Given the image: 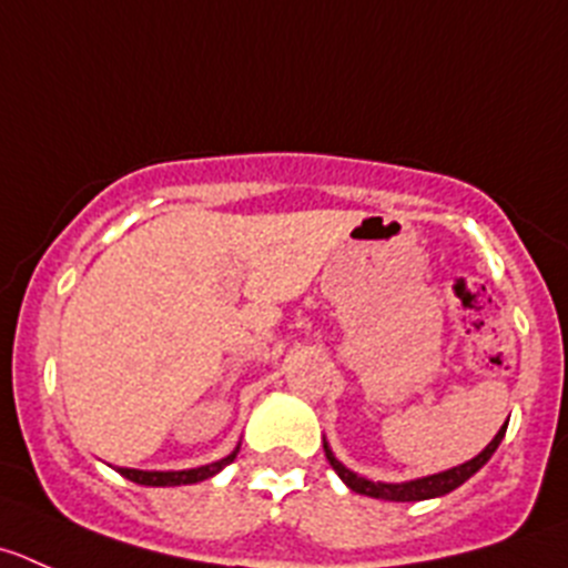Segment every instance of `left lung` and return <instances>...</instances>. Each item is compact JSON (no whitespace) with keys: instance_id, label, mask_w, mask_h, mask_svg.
<instances>
[{"instance_id":"8db88e82","label":"left lung","mask_w":568,"mask_h":568,"mask_svg":"<svg viewBox=\"0 0 568 568\" xmlns=\"http://www.w3.org/2000/svg\"><path fill=\"white\" fill-rule=\"evenodd\" d=\"M505 430H508V424H505L503 430L494 436V442L488 444V447L483 449L477 458H471L469 464L455 466V469L442 471V475H430V477H422V480H410V483H374V480H366V477L355 475V471H349L346 466H341L338 460H335V455L329 453L327 444H324V455H327V460H329V466L335 469V475H338L341 480H344L346 486H349L355 494H363V497H374V499H390V503H418V499L444 497V494H449V491H455L458 486H464V483L469 480L471 475H477V471H480L483 466L491 460V455L497 453L499 442H503Z\"/></svg>"}]
</instances>
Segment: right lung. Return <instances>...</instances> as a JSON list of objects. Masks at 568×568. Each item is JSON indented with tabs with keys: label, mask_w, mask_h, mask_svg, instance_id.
Segmentation results:
<instances>
[{
	"label": "right lung",
	"mask_w": 568,
	"mask_h": 568,
	"mask_svg": "<svg viewBox=\"0 0 568 568\" xmlns=\"http://www.w3.org/2000/svg\"><path fill=\"white\" fill-rule=\"evenodd\" d=\"M235 455H239V447L227 455V458L216 460V464L200 466V469H185V471H138V469H119L121 477L138 483V486H191V483H200L213 477L216 471H222L224 466L233 464Z\"/></svg>",
	"instance_id": "add662e5"
}]
</instances>
